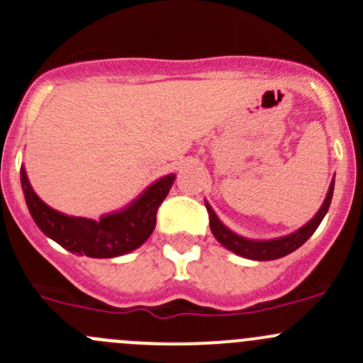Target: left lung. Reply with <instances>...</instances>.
<instances>
[{"mask_svg": "<svg viewBox=\"0 0 363 363\" xmlns=\"http://www.w3.org/2000/svg\"><path fill=\"white\" fill-rule=\"evenodd\" d=\"M333 188L335 182L331 181L330 189H328L326 201H324L323 208L319 209V213L310 220V222L301 228L299 231L292 233L289 236H283V238H276V240H267V242H259V240H249L243 238V236L235 235L233 231H229L218 218H216L215 211L211 209V206L206 204L209 213V225H211V231L215 235V238L222 243L225 249L233 250V252L240 254L243 258L249 259H256V262H269V259H277L283 258L286 254L294 252L296 249H299L308 238L315 233V229L319 228V223L323 222L324 215L328 213L331 204V197H333Z\"/></svg>", "mask_w": 363, "mask_h": 363, "instance_id": "left-lung-1", "label": "left lung"}]
</instances>
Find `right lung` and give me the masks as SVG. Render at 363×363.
Masks as SVG:
<instances>
[{
  "label": "right lung",
  "instance_id": "right-lung-1",
  "mask_svg": "<svg viewBox=\"0 0 363 363\" xmlns=\"http://www.w3.org/2000/svg\"><path fill=\"white\" fill-rule=\"evenodd\" d=\"M175 175H166L150 186L127 209L101 220L67 216L44 204L30 186L25 168H21V186L26 206L40 231L73 254L89 258H114L143 245L155 228L159 206L170 191Z\"/></svg>",
  "mask_w": 363,
  "mask_h": 363
}]
</instances>
